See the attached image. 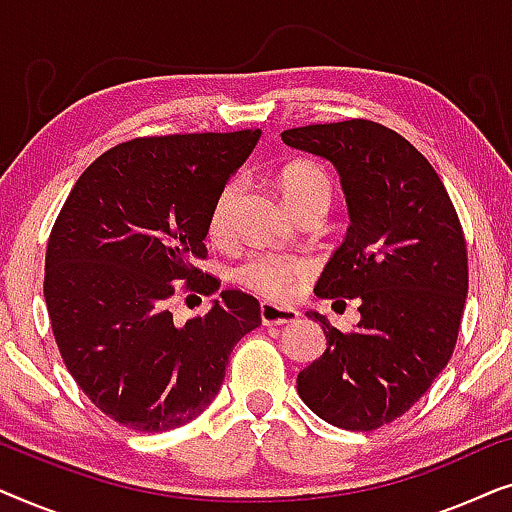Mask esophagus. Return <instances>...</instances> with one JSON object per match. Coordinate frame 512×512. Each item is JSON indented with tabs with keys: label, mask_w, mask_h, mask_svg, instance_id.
<instances>
[{
	"label": "esophagus",
	"mask_w": 512,
	"mask_h": 512,
	"mask_svg": "<svg viewBox=\"0 0 512 512\" xmlns=\"http://www.w3.org/2000/svg\"><path fill=\"white\" fill-rule=\"evenodd\" d=\"M300 317L298 310L293 307H279L272 303H261V321L265 326H277V324H291Z\"/></svg>",
	"instance_id": "34e87169"
}]
</instances>
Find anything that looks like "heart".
Listing matches in <instances>:
<instances>
[{
  "label": "heart",
  "instance_id": "b5f03b06",
  "mask_svg": "<svg viewBox=\"0 0 512 512\" xmlns=\"http://www.w3.org/2000/svg\"><path fill=\"white\" fill-rule=\"evenodd\" d=\"M279 188H282L284 200L289 202L291 209L307 200H321L326 205L331 200V179L321 167L312 163H293L284 167L282 177H279ZM235 198L237 179L228 181L221 188L219 198L212 207L209 233L216 240L228 235ZM307 272H310V261L303 256L279 254V251H251L235 268V277L242 286H247L254 293H261L265 298L286 300L296 291L300 279L307 277Z\"/></svg>",
  "mask_w": 512,
  "mask_h": 512
}]
</instances>
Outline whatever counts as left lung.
I'll use <instances>...</instances> for the list:
<instances>
[{
	"instance_id": "left-lung-1",
	"label": "left lung",
	"mask_w": 512,
	"mask_h": 512,
	"mask_svg": "<svg viewBox=\"0 0 512 512\" xmlns=\"http://www.w3.org/2000/svg\"><path fill=\"white\" fill-rule=\"evenodd\" d=\"M284 144L338 167L349 230L321 272V298H359L361 321L326 333L298 394L328 424L373 431L426 394L457 345L468 256L457 209L429 160L366 118L282 132Z\"/></svg>"
}]
</instances>
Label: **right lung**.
<instances>
[{"mask_svg":"<svg viewBox=\"0 0 512 512\" xmlns=\"http://www.w3.org/2000/svg\"><path fill=\"white\" fill-rule=\"evenodd\" d=\"M261 130L135 137L93 160L67 195L46 247L44 298L62 361L114 422L160 433L219 394L233 347L261 326V305L221 291L177 326L170 298L212 296L209 216Z\"/></svg>","mask_w":512,"mask_h":512,"instance_id":"add662e5","label":"right lung"}]
</instances>
